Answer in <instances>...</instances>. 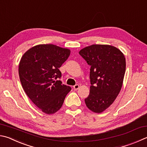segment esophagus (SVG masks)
Instances as JSON below:
<instances>
[{"mask_svg": "<svg viewBox=\"0 0 147 147\" xmlns=\"http://www.w3.org/2000/svg\"><path fill=\"white\" fill-rule=\"evenodd\" d=\"M79 87H80V85H78V84H76V85H74L73 86V88H74V90H78V89H79Z\"/></svg>", "mask_w": 147, "mask_h": 147, "instance_id": "1", "label": "esophagus"}]
</instances>
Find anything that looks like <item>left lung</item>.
Returning a JSON list of instances; mask_svg holds the SVG:
<instances>
[{"label": "left lung", "mask_w": 147, "mask_h": 147, "mask_svg": "<svg viewBox=\"0 0 147 147\" xmlns=\"http://www.w3.org/2000/svg\"><path fill=\"white\" fill-rule=\"evenodd\" d=\"M79 54L90 66V92L85 99L87 108L101 113L111 106L121 90L126 69L123 53L109 45L93 44Z\"/></svg>", "instance_id": "1"}]
</instances>
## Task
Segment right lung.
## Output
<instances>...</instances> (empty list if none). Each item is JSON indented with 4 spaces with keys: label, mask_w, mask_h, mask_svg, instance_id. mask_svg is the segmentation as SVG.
Masks as SVG:
<instances>
[{
    "label": "right lung",
    "mask_w": 147,
    "mask_h": 147,
    "mask_svg": "<svg viewBox=\"0 0 147 147\" xmlns=\"http://www.w3.org/2000/svg\"><path fill=\"white\" fill-rule=\"evenodd\" d=\"M71 51L53 44H40L28 50L21 58L18 74L26 94L43 113L51 114L62 107L71 90L58 80L59 68Z\"/></svg>",
    "instance_id": "1"
}]
</instances>
